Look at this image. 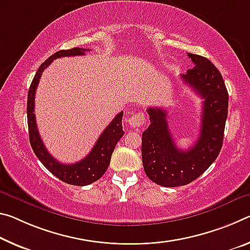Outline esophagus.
I'll return each mask as SVG.
<instances>
[{
  "label": "esophagus",
  "instance_id": "esophagus-1",
  "mask_svg": "<svg viewBox=\"0 0 250 250\" xmlns=\"http://www.w3.org/2000/svg\"><path fill=\"white\" fill-rule=\"evenodd\" d=\"M145 120H146L145 114L142 112H139L130 117L128 120V124L130 125L131 128H139V126H142V125L145 124Z\"/></svg>",
  "mask_w": 250,
  "mask_h": 250
}]
</instances>
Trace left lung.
Masks as SVG:
<instances>
[{"label": "left lung", "mask_w": 250, "mask_h": 250, "mask_svg": "<svg viewBox=\"0 0 250 250\" xmlns=\"http://www.w3.org/2000/svg\"><path fill=\"white\" fill-rule=\"evenodd\" d=\"M192 69L181 74L186 84L204 99L199 137L187 151L176 146L170 133L167 112L148 108L150 125L142 133V164L146 175L162 187L188 185L203 175L223 146L228 114V91L224 79L212 63L200 55L188 53Z\"/></svg>", "instance_id": "1"}]
</instances>
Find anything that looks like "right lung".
Masks as SVG:
<instances>
[{"mask_svg": "<svg viewBox=\"0 0 250 250\" xmlns=\"http://www.w3.org/2000/svg\"><path fill=\"white\" fill-rule=\"evenodd\" d=\"M88 49H81V47H73L70 50H61L45 60L40 65L37 73H35L32 83L30 85L29 93H27V125H29V137L30 144L32 146L35 156L42 162L43 166L49 170L59 179L73 186H86L97 181L104 175L106 169L109 167L111 156L118 141L121 139L125 134L122 130V116L124 111L119 112L110 125L104 129V131L99 137L96 145L89 152L88 156L83 158L82 160L75 162V164L65 165L58 161L51 156L46 148L43 145V141L40 137L38 131L37 121H35L34 114V97L37 91L40 78L42 72L49 66L53 60L63 57H75V55H83Z\"/></svg>", "mask_w": 250, "mask_h": 250, "instance_id": "add662e5", "label": "right lung"}]
</instances>
